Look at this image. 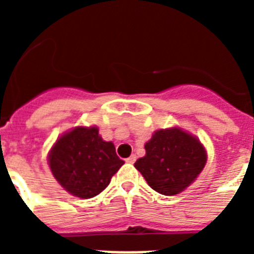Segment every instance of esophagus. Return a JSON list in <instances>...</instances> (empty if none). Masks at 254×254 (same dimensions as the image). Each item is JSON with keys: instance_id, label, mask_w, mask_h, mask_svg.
Returning <instances> with one entry per match:
<instances>
[{"instance_id": "esophagus-1", "label": "esophagus", "mask_w": 254, "mask_h": 254, "mask_svg": "<svg viewBox=\"0 0 254 254\" xmlns=\"http://www.w3.org/2000/svg\"><path fill=\"white\" fill-rule=\"evenodd\" d=\"M136 161V155H131L129 158L126 159V163H129V164H133Z\"/></svg>"}]
</instances>
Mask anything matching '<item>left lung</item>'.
<instances>
[{
    "instance_id": "8db88e82",
    "label": "left lung",
    "mask_w": 254,
    "mask_h": 254,
    "mask_svg": "<svg viewBox=\"0 0 254 254\" xmlns=\"http://www.w3.org/2000/svg\"><path fill=\"white\" fill-rule=\"evenodd\" d=\"M145 150L146 155L134 163V168L152 190L165 196L183 192L196 181L207 161L198 138L179 127L155 131Z\"/></svg>"
}]
</instances>
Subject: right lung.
I'll use <instances>...</instances> for the list:
<instances>
[{"instance_id":"add662e5","label":"right lung","mask_w":254,"mask_h":254,"mask_svg":"<svg viewBox=\"0 0 254 254\" xmlns=\"http://www.w3.org/2000/svg\"><path fill=\"white\" fill-rule=\"evenodd\" d=\"M51 172L72 196L91 198L111 183L125 161L111 141H104L96 126L75 127L64 133L48 155Z\"/></svg>"}]
</instances>
